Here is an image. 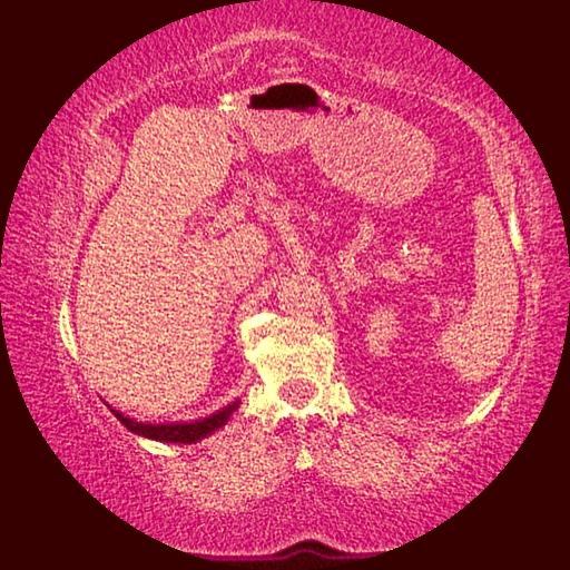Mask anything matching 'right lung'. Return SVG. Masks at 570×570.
Instances as JSON below:
<instances>
[{"label": "right lung", "instance_id": "obj_1", "mask_svg": "<svg viewBox=\"0 0 570 570\" xmlns=\"http://www.w3.org/2000/svg\"><path fill=\"white\" fill-rule=\"evenodd\" d=\"M237 406H239V402H233L225 409L215 411V414H210L208 419L190 421V423H141V421L119 414V411H115V409H112V414L122 421L131 433H139V435H144V439L166 441V443H196V441L205 439V435H210L213 431L225 426L227 419L233 416V411Z\"/></svg>", "mask_w": 570, "mask_h": 570}]
</instances>
